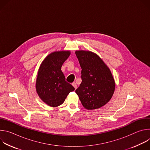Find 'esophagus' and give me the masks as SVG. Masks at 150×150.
<instances>
[{
  "mask_svg": "<svg viewBox=\"0 0 150 150\" xmlns=\"http://www.w3.org/2000/svg\"><path fill=\"white\" fill-rule=\"evenodd\" d=\"M72 85H73L74 87L75 88V90L77 88V85H76V83L75 82H73V83H72Z\"/></svg>",
  "mask_w": 150,
  "mask_h": 150,
  "instance_id": "esophagus-1",
  "label": "esophagus"
}]
</instances>
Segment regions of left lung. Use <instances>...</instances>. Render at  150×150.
<instances>
[{"label":"left lung","mask_w":150,"mask_h":150,"mask_svg":"<svg viewBox=\"0 0 150 150\" xmlns=\"http://www.w3.org/2000/svg\"><path fill=\"white\" fill-rule=\"evenodd\" d=\"M82 82L75 92L85 109L94 110L108 103L115 90L112 74L104 61L91 51L76 50Z\"/></svg>","instance_id":"left-lung-1"}]
</instances>
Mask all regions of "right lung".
I'll list each match as a JSON object with an SVG mask.
<instances>
[{"mask_svg":"<svg viewBox=\"0 0 150 150\" xmlns=\"http://www.w3.org/2000/svg\"><path fill=\"white\" fill-rule=\"evenodd\" d=\"M70 54V50L52 52L41 62L38 69L35 83L37 93L42 101L53 108L63 104L69 93L75 90L65 81L61 70Z\"/></svg>","mask_w":150,"mask_h":150,"instance_id":"obj_1","label":"right lung"}]
</instances>
